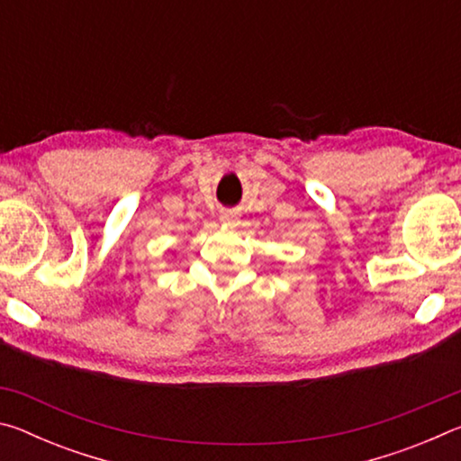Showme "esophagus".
Returning a JSON list of instances; mask_svg holds the SVG:
<instances>
[{
    "label": "esophagus",
    "mask_w": 461,
    "mask_h": 461,
    "mask_svg": "<svg viewBox=\"0 0 461 461\" xmlns=\"http://www.w3.org/2000/svg\"><path fill=\"white\" fill-rule=\"evenodd\" d=\"M220 220L225 225H240V215L233 213V212H223Z\"/></svg>",
    "instance_id": "esophagus-1"
}]
</instances>
